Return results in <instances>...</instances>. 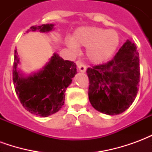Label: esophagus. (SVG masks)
I'll return each instance as SVG.
<instances>
[{
    "instance_id": "1",
    "label": "esophagus",
    "mask_w": 152,
    "mask_h": 152,
    "mask_svg": "<svg viewBox=\"0 0 152 152\" xmlns=\"http://www.w3.org/2000/svg\"><path fill=\"white\" fill-rule=\"evenodd\" d=\"M76 64H77V66H78V68H79V71L80 72H85L86 71V66L83 63H81L80 61H77L76 62Z\"/></svg>"
}]
</instances>
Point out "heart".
<instances>
[{
  "label": "heart",
  "instance_id": "heart-1",
  "mask_svg": "<svg viewBox=\"0 0 152 152\" xmlns=\"http://www.w3.org/2000/svg\"><path fill=\"white\" fill-rule=\"evenodd\" d=\"M67 46L78 51L79 45L87 47L86 53L94 63H102L115 53L120 44L119 35L114 30L97 27L80 28L75 32L73 39H67Z\"/></svg>",
  "mask_w": 152,
  "mask_h": 152
}]
</instances>
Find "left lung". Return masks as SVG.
I'll return each mask as SVG.
<instances>
[{
  "mask_svg": "<svg viewBox=\"0 0 152 152\" xmlns=\"http://www.w3.org/2000/svg\"><path fill=\"white\" fill-rule=\"evenodd\" d=\"M89 99L94 108L118 115L134 102L140 81L139 55L128 40L111 61L89 67Z\"/></svg>",
  "mask_w": 152,
  "mask_h": 152,
  "instance_id": "1",
  "label": "left lung"
}]
</instances>
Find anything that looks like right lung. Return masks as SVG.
I'll list each match as a JSON object with an SVG mask.
<instances>
[{"instance_id":"obj_1","label":"right lung","mask_w":152,"mask_h":152,"mask_svg":"<svg viewBox=\"0 0 152 152\" xmlns=\"http://www.w3.org/2000/svg\"><path fill=\"white\" fill-rule=\"evenodd\" d=\"M53 28V24H43L32 26L30 29L33 31L48 32ZM18 63L19 58L15 50L13 81L23 107L31 114L43 117L59 111L64 104V93L76 75V63L63 60L54 53L41 71L23 77L17 70Z\"/></svg>"}]
</instances>
